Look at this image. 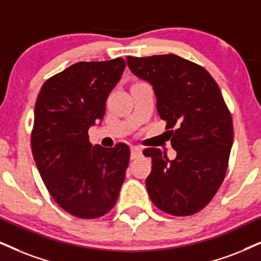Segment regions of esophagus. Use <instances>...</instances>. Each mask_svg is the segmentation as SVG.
<instances>
[{
	"label": "esophagus",
	"instance_id": "34e87169",
	"mask_svg": "<svg viewBox=\"0 0 261 261\" xmlns=\"http://www.w3.org/2000/svg\"><path fill=\"white\" fill-rule=\"evenodd\" d=\"M130 150H131V159H136L137 156H140L142 154V148L137 146H131Z\"/></svg>",
	"mask_w": 261,
	"mask_h": 261
}]
</instances>
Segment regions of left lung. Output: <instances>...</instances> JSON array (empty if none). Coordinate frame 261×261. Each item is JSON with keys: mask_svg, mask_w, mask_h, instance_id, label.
<instances>
[{"mask_svg": "<svg viewBox=\"0 0 261 261\" xmlns=\"http://www.w3.org/2000/svg\"><path fill=\"white\" fill-rule=\"evenodd\" d=\"M130 71L153 87L156 110L166 120L169 160L160 149L147 148L151 172L146 179L155 206L171 216H191L213 199L225 177L233 128L218 84L208 72L174 54L126 58Z\"/></svg>", "mask_w": 261, "mask_h": 261, "instance_id": "1", "label": "left lung"}]
</instances>
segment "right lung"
Instances as JSON below:
<instances>
[{
    "instance_id": "add662e5",
    "label": "right lung",
    "mask_w": 261,
    "mask_h": 261,
    "mask_svg": "<svg viewBox=\"0 0 261 261\" xmlns=\"http://www.w3.org/2000/svg\"><path fill=\"white\" fill-rule=\"evenodd\" d=\"M124 59L77 62L49 78L35 106L31 147L42 180L59 206L83 219L113 208L125 179L130 149L89 142L88 130L103 119Z\"/></svg>"
}]
</instances>
